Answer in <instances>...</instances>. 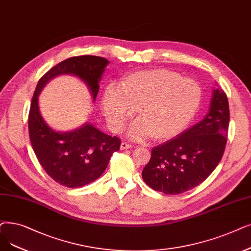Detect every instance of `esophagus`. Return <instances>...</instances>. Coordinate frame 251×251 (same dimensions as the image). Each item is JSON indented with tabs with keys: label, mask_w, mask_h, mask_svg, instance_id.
<instances>
[{
	"label": "esophagus",
	"mask_w": 251,
	"mask_h": 251,
	"mask_svg": "<svg viewBox=\"0 0 251 251\" xmlns=\"http://www.w3.org/2000/svg\"><path fill=\"white\" fill-rule=\"evenodd\" d=\"M121 150H127V149H130V148H132V146L131 145H129L128 143H125V141H123V143L121 144Z\"/></svg>",
	"instance_id": "1"
}]
</instances>
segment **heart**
I'll return each mask as SVG.
<instances>
[{
	"label": "heart",
	"mask_w": 251,
	"mask_h": 251,
	"mask_svg": "<svg viewBox=\"0 0 251 251\" xmlns=\"http://www.w3.org/2000/svg\"><path fill=\"white\" fill-rule=\"evenodd\" d=\"M201 101L202 89L193 79L164 69L147 70L129 74L119 86H108L101 111L108 126L118 132L136 110L139 119L130 126V137L167 140L191 123Z\"/></svg>",
	"instance_id": "heart-1"
}]
</instances>
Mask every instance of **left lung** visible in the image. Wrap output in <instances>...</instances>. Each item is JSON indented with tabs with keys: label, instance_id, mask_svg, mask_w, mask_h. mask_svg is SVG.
Listing matches in <instances>:
<instances>
[{
	"label": "left lung",
	"instance_id": "8db88e82",
	"mask_svg": "<svg viewBox=\"0 0 251 251\" xmlns=\"http://www.w3.org/2000/svg\"><path fill=\"white\" fill-rule=\"evenodd\" d=\"M228 123L227 97L222 89H213L209 111L203 120L151 149V160L141 173L146 183L166 195L199 186L222 160Z\"/></svg>",
	"mask_w": 251,
	"mask_h": 251
}]
</instances>
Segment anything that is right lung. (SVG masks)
<instances>
[{
  "mask_svg": "<svg viewBox=\"0 0 251 251\" xmlns=\"http://www.w3.org/2000/svg\"><path fill=\"white\" fill-rule=\"evenodd\" d=\"M107 64V59L92 55L65 59L43 75L32 96L28 114L30 144L42 167L63 187L80 188L99 178L112 155L119 151L121 140L101 132L89 123L73 131H55L47 125L40 113L39 94L56 75H73L87 85L95 101Z\"/></svg>",
  "mask_w": 251,
  "mask_h": 251,
  "instance_id": "1",
  "label": "right lung"
}]
</instances>
